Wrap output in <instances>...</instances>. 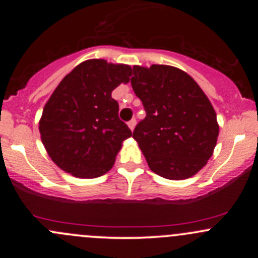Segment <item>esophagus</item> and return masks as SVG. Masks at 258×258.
<instances>
[{
    "label": "esophagus",
    "mask_w": 258,
    "mask_h": 258,
    "mask_svg": "<svg viewBox=\"0 0 258 258\" xmlns=\"http://www.w3.org/2000/svg\"><path fill=\"white\" fill-rule=\"evenodd\" d=\"M127 124H128L130 130H131V131H134L135 126H136V119H135V118H132L131 121H128V122H127Z\"/></svg>",
    "instance_id": "obj_1"
}]
</instances>
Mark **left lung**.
Segmentation results:
<instances>
[{"label": "left lung", "mask_w": 258, "mask_h": 258, "mask_svg": "<svg viewBox=\"0 0 258 258\" xmlns=\"http://www.w3.org/2000/svg\"><path fill=\"white\" fill-rule=\"evenodd\" d=\"M131 85L146 111L132 137L151 170L168 179L196 175L218 136L216 112L201 87L186 72L166 64L134 66Z\"/></svg>", "instance_id": "8db88e82"}]
</instances>
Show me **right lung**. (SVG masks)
Instances as JSON below:
<instances>
[{
  "instance_id": "1",
  "label": "right lung",
  "mask_w": 258,
  "mask_h": 258,
  "mask_svg": "<svg viewBox=\"0 0 258 258\" xmlns=\"http://www.w3.org/2000/svg\"><path fill=\"white\" fill-rule=\"evenodd\" d=\"M131 72L127 64L88 59L59 82L40 121L41 139L59 168L81 178L111 170L121 144L132 135L111 93L128 82Z\"/></svg>"
}]
</instances>
